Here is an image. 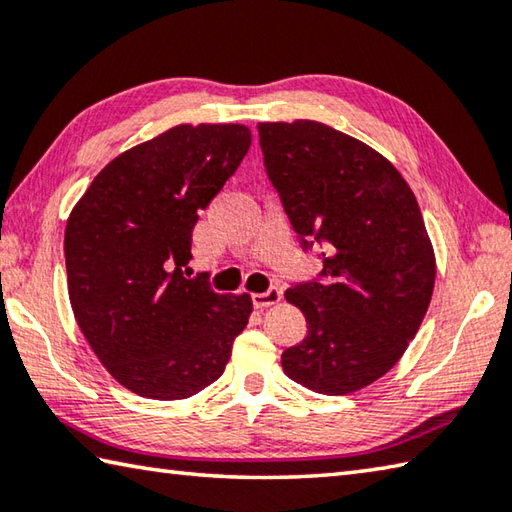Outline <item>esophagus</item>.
Listing matches in <instances>:
<instances>
[{
	"label": "esophagus",
	"mask_w": 512,
	"mask_h": 512,
	"mask_svg": "<svg viewBox=\"0 0 512 512\" xmlns=\"http://www.w3.org/2000/svg\"><path fill=\"white\" fill-rule=\"evenodd\" d=\"M280 300H282V288H277V286H271L268 291L253 295V304L257 306V309H266V306H273Z\"/></svg>",
	"instance_id": "34e87169"
}]
</instances>
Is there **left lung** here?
<instances>
[{"label":"left lung","mask_w":512,"mask_h":512,"mask_svg":"<svg viewBox=\"0 0 512 512\" xmlns=\"http://www.w3.org/2000/svg\"><path fill=\"white\" fill-rule=\"evenodd\" d=\"M266 174L302 248H324L320 280L288 288L309 331L284 374L338 396L392 369L432 300L436 262L401 172L358 138L315 120L259 123Z\"/></svg>","instance_id":"1"}]
</instances>
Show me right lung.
<instances>
[{
	"label": "right lung",
	"mask_w": 512,
	"mask_h": 512,
	"mask_svg": "<svg viewBox=\"0 0 512 512\" xmlns=\"http://www.w3.org/2000/svg\"><path fill=\"white\" fill-rule=\"evenodd\" d=\"M250 147L246 125H176L102 167L71 210L64 259L73 315L98 360L129 392L199 394L224 374L246 329L248 293L185 277L199 210Z\"/></svg>",
	"instance_id": "right-lung-1"
}]
</instances>
